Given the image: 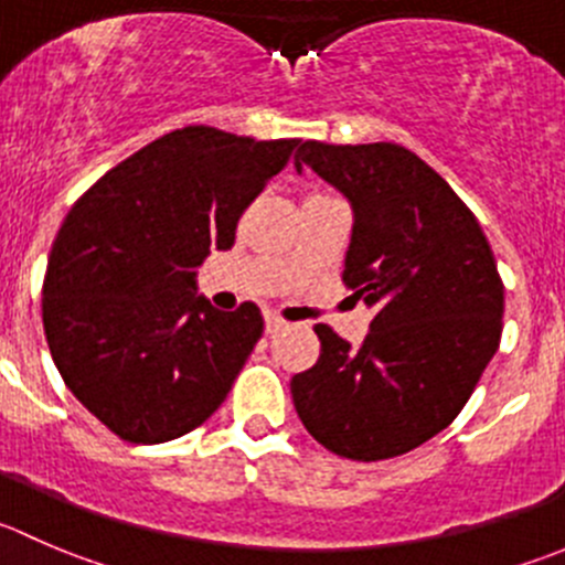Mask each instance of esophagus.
<instances>
[{"mask_svg":"<svg viewBox=\"0 0 565 565\" xmlns=\"http://www.w3.org/2000/svg\"><path fill=\"white\" fill-rule=\"evenodd\" d=\"M281 328H287V320H284V317H278V315H267L265 317V331L267 333H278Z\"/></svg>","mask_w":565,"mask_h":565,"instance_id":"34e87169","label":"esophagus"}]
</instances>
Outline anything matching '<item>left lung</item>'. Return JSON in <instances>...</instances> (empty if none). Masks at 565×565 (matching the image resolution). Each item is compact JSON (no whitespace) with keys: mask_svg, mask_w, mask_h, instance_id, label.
Segmentation results:
<instances>
[{"mask_svg":"<svg viewBox=\"0 0 565 565\" xmlns=\"http://www.w3.org/2000/svg\"><path fill=\"white\" fill-rule=\"evenodd\" d=\"M303 166L353 206L342 281L375 317L359 350L315 326L320 359L289 383L295 411L337 456H403L461 414L500 348L497 259L472 210L403 146L306 140Z\"/></svg>","mask_w":565,"mask_h":565,"instance_id":"8db88e82","label":"left lung"}]
</instances>
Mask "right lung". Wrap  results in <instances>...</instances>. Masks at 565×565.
<instances>
[{"instance_id":"add662e5","label":"right lung","mask_w":565,"mask_h":565,"mask_svg":"<svg viewBox=\"0 0 565 565\" xmlns=\"http://www.w3.org/2000/svg\"><path fill=\"white\" fill-rule=\"evenodd\" d=\"M298 143L184 126L104 173L65 215L43 331L65 386L118 439H179L226 399L265 320L256 303L217 311L195 292V270L210 248H232Z\"/></svg>"}]
</instances>
